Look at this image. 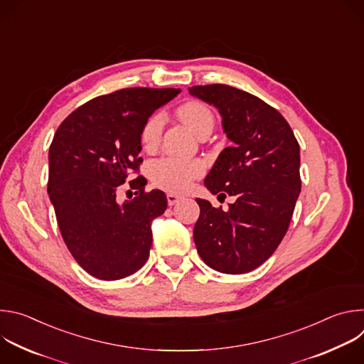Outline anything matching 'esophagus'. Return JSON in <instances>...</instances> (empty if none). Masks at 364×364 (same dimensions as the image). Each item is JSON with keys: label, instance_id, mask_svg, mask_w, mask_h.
I'll return each mask as SVG.
<instances>
[{"label": "esophagus", "instance_id": "34e87169", "mask_svg": "<svg viewBox=\"0 0 364 364\" xmlns=\"http://www.w3.org/2000/svg\"><path fill=\"white\" fill-rule=\"evenodd\" d=\"M181 198H183L181 196H177V194H174V193H168V194H167V203H168V205H174V204L178 203Z\"/></svg>", "mask_w": 364, "mask_h": 364}]
</instances>
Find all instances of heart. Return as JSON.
I'll return each instance as SVG.
<instances>
[{"label":"heart","mask_w":364,"mask_h":364,"mask_svg":"<svg viewBox=\"0 0 364 364\" xmlns=\"http://www.w3.org/2000/svg\"><path fill=\"white\" fill-rule=\"evenodd\" d=\"M180 119L198 135L204 129L213 128V114L200 102H187L177 111ZM166 115L154 112L141 128V142L145 149H155L160 144ZM204 164L200 160H180L174 157H163L154 160L148 166V176L155 187L173 193L186 191L191 183L203 176Z\"/></svg>","instance_id":"1"}]
</instances>
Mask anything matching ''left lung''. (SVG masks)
I'll return each mask as SVG.
<instances>
[{"mask_svg":"<svg viewBox=\"0 0 364 364\" xmlns=\"http://www.w3.org/2000/svg\"><path fill=\"white\" fill-rule=\"evenodd\" d=\"M188 92L219 109L233 142L220 152L204 186L236 198L228 212L196 198L194 243L205 265L246 274L267 261L288 230L301 191L299 145L285 118L262 99L218 83Z\"/></svg>","mask_w":364,"mask_h":364,"instance_id":"obj_1","label":"left lung"}]
</instances>
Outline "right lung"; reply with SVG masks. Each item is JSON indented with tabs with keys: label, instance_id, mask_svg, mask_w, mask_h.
I'll use <instances>...</instances> for the list:
<instances>
[{
	"label": "right lung",
	"instance_id": "add662e5",
	"mask_svg": "<svg viewBox=\"0 0 364 364\" xmlns=\"http://www.w3.org/2000/svg\"><path fill=\"white\" fill-rule=\"evenodd\" d=\"M180 89L128 87L97 96L73 111L48 149L47 193L62 237L76 262L103 281L122 279L144 267L152 243L151 223L167 209L146 180L129 181L136 197L117 193L142 159L141 128Z\"/></svg>",
	"mask_w": 364,
	"mask_h": 364
}]
</instances>
